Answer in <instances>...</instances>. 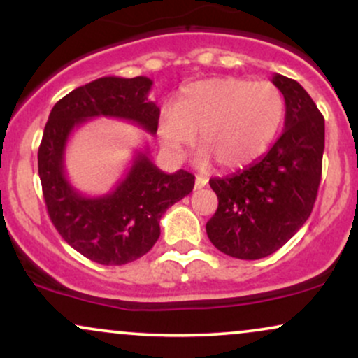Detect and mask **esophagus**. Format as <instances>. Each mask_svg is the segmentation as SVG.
I'll use <instances>...</instances> for the list:
<instances>
[{
    "instance_id": "obj_1",
    "label": "esophagus",
    "mask_w": 358,
    "mask_h": 358,
    "mask_svg": "<svg viewBox=\"0 0 358 358\" xmlns=\"http://www.w3.org/2000/svg\"><path fill=\"white\" fill-rule=\"evenodd\" d=\"M207 183H208V180L205 178V176H196V178H195V190H200V188H203Z\"/></svg>"
}]
</instances>
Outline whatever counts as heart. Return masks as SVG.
I'll return each mask as SVG.
<instances>
[{
    "label": "heart",
    "instance_id": "obj_1",
    "mask_svg": "<svg viewBox=\"0 0 358 358\" xmlns=\"http://www.w3.org/2000/svg\"><path fill=\"white\" fill-rule=\"evenodd\" d=\"M286 99L273 82L237 77L200 80L182 89L176 106L162 109L158 136L182 156L200 134V163L242 168L264 153L285 124Z\"/></svg>",
    "mask_w": 358,
    "mask_h": 358
}]
</instances>
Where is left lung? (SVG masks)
Here are the masks:
<instances>
[{
    "label": "left lung",
    "mask_w": 358,
    "mask_h": 358,
    "mask_svg": "<svg viewBox=\"0 0 358 358\" xmlns=\"http://www.w3.org/2000/svg\"><path fill=\"white\" fill-rule=\"evenodd\" d=\"M273 84L286 99L282 134L252 165L208 182L219 199L208 239L220 252L248 261L276 252L301 229L322 180V113L296 80L274 73Z\"/></svg>",
    "instance_id": "1"
}]
</instances>
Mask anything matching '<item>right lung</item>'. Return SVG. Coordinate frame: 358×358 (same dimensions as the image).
Here are the masks:
<instances>
[{
	"mask_svg": "<svg viewBox=\"0 0 358 358\" xmlns=\"http://www.w3.org/2000/svg\"><path fill=\"white\" fill-rule=\"evenodd\" d=\"M148 77H101L73 89L53 106L38 148V175L52 224L69 245L90 261L121 266L139 259L159 237L168 207L193 190L185 170L165 173L146 151L134 155L124 178L101 196L82 195L67 180L65 146L72 131L92 117H116L156 134L159 108L148 99Z\"/></svg>",
	"mask_w": 358,
	"mask_h": 358,
	"instance_id": "1",
	"label": "right lung"
}]
</instances>
